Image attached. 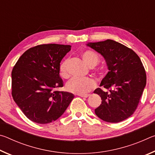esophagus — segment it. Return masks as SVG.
Wrapping results in <instances>:
<instances>
[{"instance_id":"34e87169","label":"esophagus","mask_w":155,"mask_h":155,"mask_svg":"<svg viewBox=\"0 0 155 155\" xmlns=\"http://www.w3.org/2000/svg\"><path fill=\"white\" fill-rule=\"evenodd\" d=\"M78 96H79L81 97H83V98H87V97L90 96L89 94H78Z\"/></svg>"}]
</instances>
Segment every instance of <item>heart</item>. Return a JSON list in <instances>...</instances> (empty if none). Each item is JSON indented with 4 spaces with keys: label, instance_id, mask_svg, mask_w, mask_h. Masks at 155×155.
Listing matches in <instances>:
<instances>
[{
    "label": "heart",
    "instance_id": "1",
    "mask_svg": "<svg viewBox=\"0 0 155 155\" xmlns=\"http://www.w3.org/2000/svg\"><path fill=\"white\" fill-rule=\"evenodd\" d=\"M83 61L89 67L93 68L98 64L99 57L96 52L90 50H86L81 53ZM67 59H64L60 63L59 66V74L63 78L68 77ZM96 81L92 78H73L66 84L68 91L74 94H85L91 91L96 86Z\"/></svg>",
    "mask_w": 155,
    "mask_h": 155
}]
</instances>
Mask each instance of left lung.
I'll return each mask as SVG.
<instances>
[{"label":"left lung","instance_id":"1","mask_svg":"<svg viewBox=\"0 0 155 155\" xmlns=\"http://www.w3.org/2000/svg\"><path fill=\"white\" fill-rule=\"evenodd\" d=\"M105 59L109 72L97 88L102 103L95 109L99 118L111 123L123 121L137 109L146 84V74L140 57L132 49L114 40L87 44Z\"/></svg>","mask_w":155,"mask_h":155}]
</instances>
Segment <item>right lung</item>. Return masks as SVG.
I'll return each mask as SVG.
<instances>
[{
  "mask_svg": "<svg viewBox=\"0 0 155 155\" xmlns=\"http://www.w3.org/2000/svg\"><path fill=\"white\" fill-rule=\"evenodd\" d=\"M71 46L41 44L22 54L12 72V94L27 118L48 124L61 116L74 94L56 90L64 86L59 66Z\"/></svg>",
  "mask_w": 155,
  "mask_h": 155,
  "instance_id": "add662e5",
  "label": "right lung"
}]
</instances>
